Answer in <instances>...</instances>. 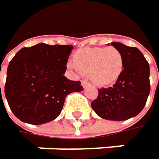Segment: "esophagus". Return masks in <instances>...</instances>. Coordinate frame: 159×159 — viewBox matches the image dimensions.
<instances>
[{
  "label": "esophagus",
  "instance_id": "1",
  "mask_svg": "<svg viewBox=\"0 0 159 159\" xmlns=\"http://www.w3.org/2000/svg\"><path fill=\"white\" fill-rule=\"evenodd\" d=\"M82 85H83V87H84V88H86L87 86H89V85H90V83L84 80V81H82Z\"/></svg>",
  "mask_w": 159,
  "mask_h": 159
}]
</instances>
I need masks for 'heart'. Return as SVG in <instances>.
Listing matches in <instances>:
<instances>
[{"label": "heart", "instance_id": "obj_1", "mask_svg": "<svg viewBox=\"0 0 159 159\" xmlns=\"http://www.w3.org/2000/svg\"><path fill=\"white\" fill-rule=\"evenodd\" d=\"M67 67L88 74L90 80L98 86H107L121 75L123 57L115 47H86L75 52L74 63L68 62Z\"/></svg>", "mask_w": 159, "mask_h": 159}]
</instances>
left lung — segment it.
Returning a JSON list of instances; mask_svg holds the SVG:
<instances>
[{
  "label": "left lung",
  "mask_w": 159,
  "mask_h": 159,
  "mask_svg": "<svg viewBox=\"0 0 159 159\" xmlns=\"http://www.w3.org/2000/svg\"><path fill=\"white\" fill-rule=\"evenodd\" d=\"M111 45L121 52L124 69L112 87L99 89L91 107L104 119L124 121L137 116L147 103L150 92L149 65L137 47L116 42Z\"/></svg>",
  "instance_id": "obj_1"
}]
</instances>
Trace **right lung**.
<instances>
[{"mask_svg": "<svg viewBox=\"0 0 159 159\" xmlns=\"http://www.w3.org/2000/svg\"><path fill=\"white\" fill-rule=\"evenodd\" d=\"M73 48L41 43L22 48L11 59L4 93L11 112L22 122L42 125L54 120L67 94L83 90L80 81L64 75Z\"/></svg>", "mask_w": 159, "mask_h": 159, "instance_id": "obj_1", "label": "right lung"}]
</instances>
